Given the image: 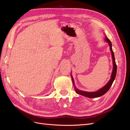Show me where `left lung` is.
Returning a JSON list of instances; mask_svg holds the SVG:
<instances>
[{
    "instance_id": "8db88e82",
    "label": "left lung",
    "mask_w": 130,
    "mask_h": 130,
    "mask_svg": "<svg viewBox=\"0 0 130 130\" xmlns=\"http://www.w3.org/2000/svg\"><path fill=\"white\" fill-rule=\"evenodd\" d=\"M105 41L108 43V44L109 45L110 50H111V53H112V59H113V70H112V74H111V78H110V80L108 81V83L106 84L104 87L100 89L99 90H98V91L93 92H87L82 91V90H78L75 87V84H74V79H73V77L71 75L72 81H73V85H74L75 90V92L77 94H80V95H83V96L88 97V98H94L100 97L102 95H103L104 94H105L106 92L108 91V90L109 89L110 87H111L113 82L115 79L116 76V74H117V64L116 63L115 55H114V53L113 52V50H112V43H111V42L110 41V40L107 38V36H105Z\"/></svg>"
}]
</instances>
